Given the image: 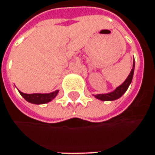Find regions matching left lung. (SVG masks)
I'll return each mask as SVG.
<instances>
[{
  "mask_svg": "<svg viewBox=\"0 0 155 155\" xmlns=\"http://www.w3.org/2000/svg\"><path fill=\"white\" fill-rule=\"evenodd\" d=\"M134 62H133V66H132V69L130 73V74L128 75V77L126 78V80L124 81L123 83L118 86L113 92L108 93V94H99V95H96L95 97L101 100V101H113L116 99H118L119 97L123 96L125 93V91L127 90L128 87L130 86L131 82H132V77H133V73H134Z\"/></svg>",
  "mask_w": 155,
  "mask_h": 155,
  "instance_id": "obj_1",
  "label": "left lung"
}]
</instances>
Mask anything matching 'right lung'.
I'll use <instances>...</instances> for the list:
<instances>
[{"label": "right lung", "instance_id": "add662e5", "mask_svg": "<svg viewBox=\"0 0 155 155\" xmlns=\"http://www.w3.org/2000/svg\"><path fill=\"white\" fill-rule=\"evenodd\" d=\"M19 92L21 94V96H23L27 102H29L31 104H44L49 103L53 98H55V96L59 93V90H56V91L49 93V94H39V93L25 94L21 91H19Z\"/></svg>", "mask_w": 155, "mask_h": 155}]
</instances>
